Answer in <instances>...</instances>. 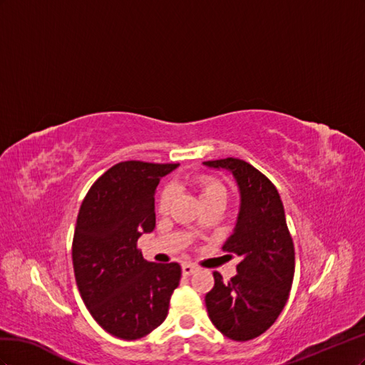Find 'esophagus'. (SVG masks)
<instances>
[{"instance_id": "esophagus-1", "label": "esophagus", "mask_w": 365, "mask_h": 365, "mask_svg": "<svg viewBox=\"0 0 365 365\" xmlns=\"http://www.w3.org/2000/svg\"><path fill=\"white\" fill-rule=\"evenodd\" d=\"M197 270H199V267L194 266V264H190V263L182 264V272H183V275H192V274L197 272Z\"/></svg>"}]
</instances>
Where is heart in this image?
<instances>
[{"label":"heart","instance_id":"b5f03b06","mask_svg":"<svg viewBox=\"0 0 365 365\" xmlns=\"http://www.w3.org/2000/svg\"><path fill=\"white\" fill-rule=\"evenodd\" d=\"M194 186H195V190L199 191L200 200H205V199H207V197H212V195H225L223 186L214 180H210V179L195 180ZM173 200H174V190L171 188V186H168V188H165L162 191V194L159 197V211L163 214L168 212Z\"/></svg>","mask_w":365,"mask_h":365}]
</instances>
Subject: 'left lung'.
<instances>
[{
    "mask_svg": "<svg viewBox=\"0 0 365 365\" xmlns=\"http://www.w3.org/2000/svg\"><path fill=\"white\" fill-rule=\"evenodd\" d=\"M235 180L240 206L223 249L240 257L229 281L214 272L215 284L205 303L212 324L234 341L264 333L284 309L295 272V249L279 194L266 175L245 160L203 162Z\"/></svg>",
    "mask_w": 365,
    "mask_h": 365,
    "instance_id": "8db88e82",
    "label": "left lung"
}]
</instances>
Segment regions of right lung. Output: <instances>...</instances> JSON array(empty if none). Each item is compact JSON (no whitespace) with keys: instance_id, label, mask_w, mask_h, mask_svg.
Returning a JSON list of instances; mask_svg holds the SVG:
<instances>
[{"instance_id":"1","label":"right lung","mask_w":365,"mask_h":365,"mask_svg":"<svg viewBox=\"0 0 365 365\" xmlns=\"http://www.w3.org/2000/svg\"><path fill=\"white\" fill-rule=\"evenodd\" d=\"M177 166L120 162L81 205L71 247L76 284L91 317L120 339L142 338L160 326L179 286V263L147 262L136 247L155 227V188Z\"/></svg>"}]
</instances>
